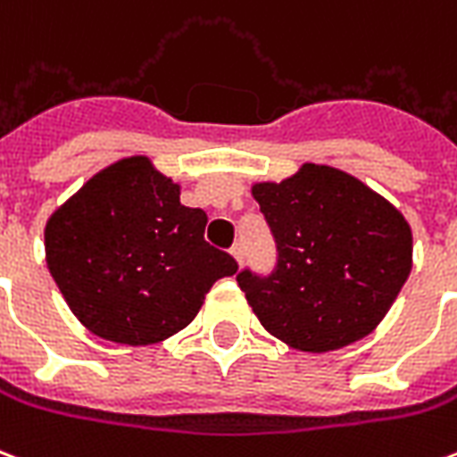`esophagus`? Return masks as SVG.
Instances as JSON below:
<instances>
[{"instance_id": "obj_1", "label": "esophagus", "mask_w": 457, "mask_h": 457, "mask_svg": "<svg viewBox=\"0 0 457 457\" xmlns=\"http://www.w3.org/2000/svg\"><path fill=\"white\" fill-rule=\"evenodd\" d=\"M229 253H232V256H235L237 263H239V266H242V261H244V244L237 242L235 246H232V249H229Z\"/></svg>"}]
</instances>
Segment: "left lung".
<instances>
[{"mask_svg": "<svg viewBox=\"0 0 457 457\" xmlns=\"http://www.w3.org/2000/svg\"><path fill=\"white\" fill-rule=\"evenodd\" d=\"M252 194L278 244L268 278L237 275L261 326L312 354L367 337L412 270L403 213L353 174L316 162L283 182H256Z\"/></svg>", "mask_w": 457, "mask_h": 457, "instance_id": "obj_1", "label": "left lung"}]
</instances>
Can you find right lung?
I'll list each match as a JSON object with an SVG mask.
<instances>
[{"label":"right lung","instance_id":"add662e5","mask_svg":"<svg viewBox=\"0 0 457 457\" xmlns=\"http://www.w3.org/2000/svg\"><path fill=\"white\" fill-rule=\"evenodd\" d=\"M131 155L96 172L45 225V261L74 316L103 340L155 345L196 319L237 261L204 239L208 215Z\"/></svg>","mask_w":457,"mask_h":457}]
</instances>
